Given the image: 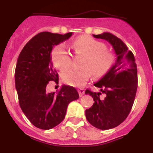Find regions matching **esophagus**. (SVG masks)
<instances>
[{
	"mask_svg": "<svg viewBox=\"0 0 153 153\" xmlns=\"http://www.w3.org/2000/svg\"><path fill=\"white\" fill-rule=\"evenodd\" d=\"M78 92H79V96H82L85 94V89L84 88H79L78 89Z\"/></svg>",
	"mask_w": 153,
	"mask_h": 153,
	"instance_id": "1",
	"label": "esophagus"
}]
</instances>
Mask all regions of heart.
Returning a JSON list of instances; mask_svg holds the SVG:
<instances>
[{"instance_id": "b5f03b06", "label": "heart", "mask_w": 153, "mask_h": 153, "mask_svg": "<svg viewBox=\"0 0 153 153\" xmlns=\"http://www.w3.org/2000/svg\"><path fill=\"white\" fill-rule=\"evenodd\" d=\"M106 45L90 36H83L72 43L76 56L82 57L80 69H69L63 73L62 80L71 86L81 87L86 84L92 73L100 78L108 72L114 61L112 53L106 50ZM51 60L59 70H65L71 65V59L65 46L57 45L51 52Z\"/></svg>"}]
</instances>
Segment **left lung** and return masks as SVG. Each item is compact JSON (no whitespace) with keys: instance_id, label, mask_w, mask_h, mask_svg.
<instances>
[{"instance_id":"left-lung-1","label":"left lung","mask_w":153,"mask_h":153,"mask_svg":"<svg viewBox=\"0 0 153 153\" xmlns=\"http://www.w3.org/2000/svg\"><path fill=\"white\" fill-rule=\"evenodd\" d=\"M93 36L108 41L117 59L108 72L94 84L100 88V92L85 91V94L92 96L95 101L85 110V117L92 126L108 130L121 124L131 110L138 88L137 65L134 54L118 37L110 33ZM101 93L105 95L104 98H100Z\"/></svg>"}]
</instances>
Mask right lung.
I'll return each instance as SVG.
<instances>
[{"mask_svg":"<svg viewBox=\"0 0 153 153\" xmlns=\"http://www.w3.org/2000/svg\"><path fill=\"white\" fill-rule=\"evenodd\" d=\"M71 35L39 33L25 44L18 58L15 82L19 105L29 121L40 129L49 130L58 125L65 119L69 103L79 98L72 86L63 85L56 92L46 89L49 82L58 83L59 79L53 68L51 51Z\"/></svg>","mask_w":153,"mask_h":153,"instance_id":"right-lung-1","label":"right lung"}]
</instances>
